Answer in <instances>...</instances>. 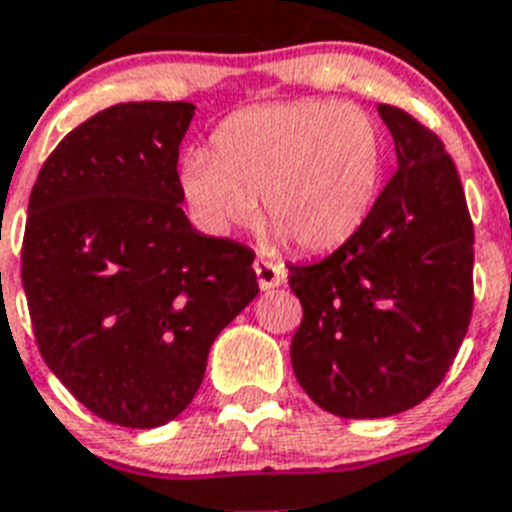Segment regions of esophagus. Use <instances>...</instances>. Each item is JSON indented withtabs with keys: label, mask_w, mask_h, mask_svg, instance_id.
Here are the masks:
<instances>
[{
	"label": "esophagus",
	"mask_w": 512,
	"mask_h": 512,
	"mask_svg": "<svg viewBox=\"0 0 512 512\" xmlns=\"http://www.w3.org/2000/svg\"><path fill=\"white\" fill-rule=\"evenodd\" d=\"M255 275H257V283H260L262 290L278 288V285H283V280H285V267L280 265V262L265 260V257H257V260H255Z\"/></svg>",
	"instance_id": "34e87169"
}]
</instances>
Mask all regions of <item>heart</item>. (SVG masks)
I'll return each instance as SVG.
<instances>
[{
  "label": "heart",
  "instance_id": "1",
  "mask_svg": "<svg viewBox=\"0 0 512 512\" xmlns=\"http://www.w3.org/2000/svg\"><path fill=\"white\" fill-rule=\"evenodd\" d=\"M385 173L380 124L339 101L265 104L232 114L211 137V158L183 160L181 188L214 232L265 222L303 252L342 247L365 227Z\"/></svg>",
  "mask_w": 512,
  "mask_h": 512
}]
</instances>
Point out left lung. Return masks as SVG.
Instances as JSON below:
<instances>
[{
	"instance_id": "left-lung-1",
	"label": "left lung",
	"mask_w": 512,
	"mask_h": 512,
	"mask_svg": "<svg viewBox=\"0 0 512 512\" xmlns=\"http://www.w3.org/2000/svg\"><path fill=\"white\" fill-rule=\"evenodd\" d=\"M398 170L365 227L329 257L288 265L303 321L296 380L339 418L403 413L439 388L467 336L474 227L444 142L390 104L377 107Z\"/></svg>"
}]
</instances>
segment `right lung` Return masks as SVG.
<instances>
[{
	"mask_svg": "<svg viewBox=\"0 0 512 512\" xmlns=\"http://www.w3.org/2000/svg\"><path fill=\"white\" fill-rule=\"evenodd\" d=\"M188 101H127L68 132L32 186L22 288L45 365L94 416L155 428L193 400L219 331L260 293L255 252L196 232Z\"/></svg>",
	"mask_w": 512,
	"mask_h": 512,
	"instance_id": "right-lung-1",
	"label": "right lung"
}]
</instances>
